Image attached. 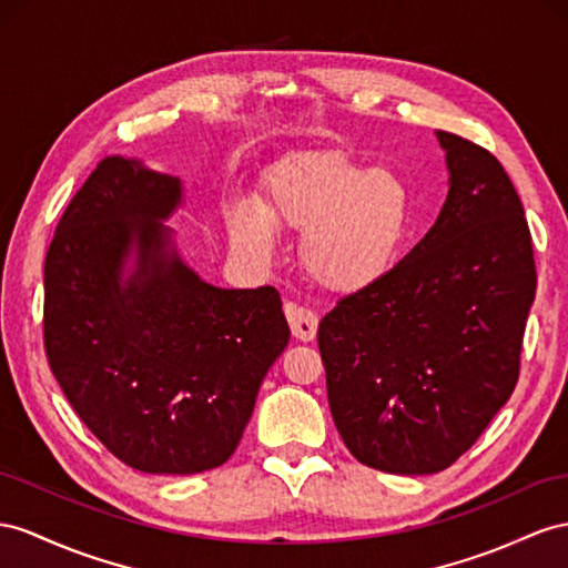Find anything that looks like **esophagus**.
Masks as SVG:
<instances>
[{
  "instance_id": "obj_1",
  "label": "esophagus",
  "mask_w": 568,
  "mask_h": 568,
  "mask_svg": "<svg viewBox=\"0 0 568 568\" xmlns=\"http://www.w3.org/2000/svg\"><path fill=\"white\" fill-rule=\"evenodd\" d=\"M285 316L290 322V331H293V336L297 341L310 343L316 338V328H318V316L307 310V307H300V304H285Z\"/></svg>"
}]
</instances>
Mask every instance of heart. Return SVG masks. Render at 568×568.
<instances>
[{
	"label": "heart",
	"instance_id": "b5f03b06",
	"mask_svg": "<svg viewBox=\"0 0 568 568\" xmlns=\"http://www.w3.org/2000/svg\"><path fill=\"white\" fill-rule=\"evenodd\" d=\"M410 221V186L394 170L304 155L271 174L258 209L235 206L230 232L258 258L275 252L273 227L297 232L307 278L326 293L353 295L394 268Z\"/></svg>",
	"mask_w": 568,
	"mask_h": 568
}]
</instances>
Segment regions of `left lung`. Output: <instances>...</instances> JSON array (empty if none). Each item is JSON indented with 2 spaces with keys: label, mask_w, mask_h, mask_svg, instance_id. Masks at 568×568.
Masks as SVG:
<instances>
[{
  "label": "left lung",
  "mask_w": 568,
  "mask_h": 568,
  "mask_svg": "<svg viewBox=\"0 0 568 568\" xmlns=\"http://www.w3.org/2000/svg\"><path fill=\"white\" fill-rule=\"evenodd\" d=\"M436 141L448 194L434 227L318 324L333 423L359 463L396 475L448 468L511 398L537 285L499 160L456 134Z\"/></svg>",
  "instance_id": "obj_1"
}]
</instances>
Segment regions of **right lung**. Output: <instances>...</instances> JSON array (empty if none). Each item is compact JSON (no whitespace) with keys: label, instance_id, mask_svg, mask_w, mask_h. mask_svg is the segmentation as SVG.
Returning a JSON list of instances; mask_svg holds the SVG:
<instances>
[{"label":"right lung","instance_id":"add662e5","mask_svg":"<svg viewBox=\"0 0 568 568\" xmlns=\"http://www.w3.org/2000/svg\"><path fill=\"white\" fill-rule=\"evenodd\" d=\"M180 178L112 155L71 199L45 258L54 379L110 454L151 475L223 465L290 341L278 290L217 287L165 223Z\"/></svg>","mask_w":568,"mask_h":568}]
</instances>
